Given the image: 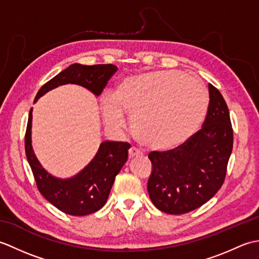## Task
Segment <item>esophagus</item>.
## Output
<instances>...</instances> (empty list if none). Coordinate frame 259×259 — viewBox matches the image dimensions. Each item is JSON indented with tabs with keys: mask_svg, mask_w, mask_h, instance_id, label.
Here are the masks:
<instances>
[{
	"mask_svg": "<svg viewBox=\"0 0 259 259\" xmlns=\"http://www.w3.org/2000/svg\"><path fill=\"white\" fill-rule=\"evenodd\" d=\"M142 152L140 150L137 149V148L135 147H131L129 149V158H134V157H138V156H141Z\"/></svg>",
	"mask_w": 259,
	"mask_h": 259,
	"instance_id": "1",
	"label": "esophagus"
}]
</instances>
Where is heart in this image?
<instances>
[{"label":"heart","mask_w":259,"mask_h":259,"mask_svg":"<svg viewBox=\"0 0 259 259\" xmlns=\"http://www.w3.org/2000/svg\"><path fill=\"white\" fill-rule=\"evenodd\" d=\"M209 103L201 82L176 70L151 71L121 79L112 95L101 98L104 122L113 130L131 115V128L142 144L172 149L199 128Z\"/></svg>","instance_id":"1"}]
</instances>
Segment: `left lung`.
<instances>
[{
	"label": "left lung",
	"mask_w": 259,
	"mask_h": 259,
	"mask_svg": "<svg viewBox=\"0 0 259 259\" xmlns=\"http://www.w3.org/2000/svg\"><path fill=\"white\" fill-rule=\"evenodd\" d=\"M209 106L202 128L183 145L168 151H151L148 180L150 199L159 210L181 214L199 208L224 184L233 150V128L226 101L208 84Z\"/></svg>",
	"instance_id": "left-lung-1"
}]
</instances>
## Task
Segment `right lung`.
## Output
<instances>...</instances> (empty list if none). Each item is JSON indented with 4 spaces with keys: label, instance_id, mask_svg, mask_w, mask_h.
Returning <instances> with one entry per match:
<instances>
[{
    "label": "right lung",
    "instance_id": "add662e5",
    "mask_svg": "<svg viewBox=\"0 0 259 259\" xmlns=\"http://www.w3.org/2000/svg\"><path fill=\"white\" fill-rule=\"evenodd\" d=\"M118 68L113 64H71L57 74L36 93L34 102L59 85L73 83L100 96ZM32 108L25 133V153L38 191L54 207L71 216H85L98 211L107 202L115 176L128 159V142L103 141L88 166L69 179L53 177L41 166L32 149Z\"/></svg>",
    "mask_w": 259,
    "mask_h": 259
}]
</instances>
